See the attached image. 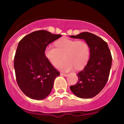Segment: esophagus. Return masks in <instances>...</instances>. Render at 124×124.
Here are the masks:
<instances>
[{"instance_id":"esophagus-1","label":"esophagus","mask_w":124,"mask_h":124,"mask_svg":"<svg viewBox=\"0 0 124 124\" xmlns=\"http://www.w3.org/2000/svg\"><path fill=\"white\" fill-rule=\"evenodd\" d=\"M60 75H62V76H66L67 75H67L66 73H63V72H61Z\"/></svg>"}]
</instances>
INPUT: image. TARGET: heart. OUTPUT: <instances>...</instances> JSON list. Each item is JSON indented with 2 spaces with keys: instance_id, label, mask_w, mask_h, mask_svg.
Masks as SVG:
<instances>
[{
  "instance_id": "b5f03b06",
  "label": "heart",
  "mask_w": 124,
  "mask_h": 124,
  "mask_svg": "<svg viewBox=\"0 0 124 124\" xmlns=\"http://www.w3.org/2000/svg\"><path fill=\"white\" fill-rule=\"evenodd\" d=\"M55 45L56 48L48 45L44 50L45 57L53 66L57 67L63 56L66 61L59 66L62 70L68 71L74 68L80 70L86 66L90 55V48L86 41L63 38L56 41Z\"/></svg>"
}]
</instances>
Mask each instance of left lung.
<instances>
[{
	"label": "left lung",
	"mask_w": 124,
	"mask_h": 124,
	"mask_svg": "<svg viewBox=\"0 0 124 124\" xmlns=\"http://www.w3.org/2000/svg\"><path fill=\"white\" fill-rule=\"evenodd\" d=\"M71 38L83 39L89 44L90 56L83 70L77 74L78 83L70 89L82 99H90L98 94L106 86L110 72L112 56L107 43L101 38L83 32Z\"/></svg>",
	"instance_id": "8db88e82"
}]
</instances>
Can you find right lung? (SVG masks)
I'll return each instance as SVG.
<instances>
[{"instance_id":"add662e5","label":"right lung","mask_w":124,"mask_h":124,"mask_svg":"<svg viewBox=\"0 0 124 124\" xmlns=\"http://www.w3.org/2000/svg\"><path fill=\"white\" fill-rule=\"evenodd\" d=\"M61 37L39 30L25 35L18 43L14 60L16 78L20 89L28 97L39 100L51 93L60 73L45 57L44 50Z\"/></svg>"}]
</instances>
